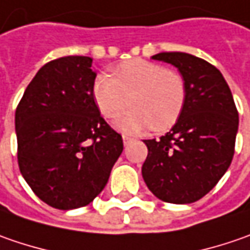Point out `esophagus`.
I'll use <instances>...</instances> for the list:
<instances>
[{
    "mask_svg": "<svg viewBox=\"0 0 250 250\" xmlns=\"http://www.w3.org/2000/svg\"><path fill=\"white\" fill-rule=\"evenodd\" d=\"M122 140H124V143L126 145V143H129L130 142V138L129 136H126V135H124V136H122Z\"/></svg>",
    "mask_w": 250,
    "mask_h": 250,
    "instance_id": "obj_1",
    "label": "esophagus"
}]
</instances>
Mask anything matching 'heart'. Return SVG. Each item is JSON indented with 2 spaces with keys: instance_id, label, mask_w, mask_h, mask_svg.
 <instances>
[{
  "instance_id": "b5f03b06",
  "label": "heart",
  "mask_w": 250,
  "mask_h": 250,
  "mask_svg": "<svg viewBox=\"0 0 250 250\" xmlns=\"http://www.w3.org/2000/svg\"><path fill=\"white\" fill-rule=\"evenodd\" d=\"M93 97L105 118H117L129 104L132 110L117 125L125 132L166 130L179 118L187 86L182 75L146 60L121 62L114 75L101 72L93 83Z\"/></svg>"
}]
</instances>
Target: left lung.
Instances as JSON below:
<instances>
[{"mask_svg":"<svg viewBox=\"0 0 250 250\" xmlns=\"http://www.w3.org/2000/svg\"><path fill=\"white\" fill-rule=\"evenodd\" d=\"M151 58L178 68L187 97L172 129L159 140H145L149 153L142 175L160 200L193 203L216 187L232 161L238 111L214 65L187 53H160Z\"/></svg>","mask_w":250,"mask_h":250,"instance_id":"8db88e82","label":"left lung"}]
</instances>
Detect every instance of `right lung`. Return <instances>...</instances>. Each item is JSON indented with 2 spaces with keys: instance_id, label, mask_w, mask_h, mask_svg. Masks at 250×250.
I'll list each match as a JSON object with an SVG mask.
<instances>
[{
  "instance_id": "1",
  "label": "right lung",
  "mask_w": 250,
  "mask_h": 250,
  "mask_svg": "<svg viewBox=\"0 0 250 250\" xmlns=\"http://www.w3.org/2000/svg\"><path fill=\"white\" fill-rule=\"evenodd\" d=\"M91 62L82 55L47 62L15 112L21 174L36 196L60 210L91 203L124 150L96 105Z\"/></svg>"
}]
</instances>
